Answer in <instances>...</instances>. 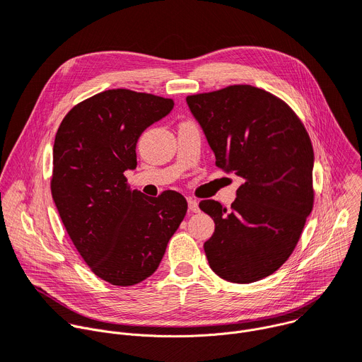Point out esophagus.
<instances>
[{
    "label": "esophagus",
    "mask_w": 362,
    "mask_h": 362,
    "mask_svg": "<svg viewBox=\"0 0 362 362\" xmlns=\"http://www.w3.org/2000/svg\"><path fill=\"white\" fill-rule=\"evenodd\" d=\"M187 202H188V209H189V211L191 213H198L199 211V207H198V202H197V199H194V198H188L187 199Z\"/></svg>",
    "instance_id": "1"
}]
</instances>
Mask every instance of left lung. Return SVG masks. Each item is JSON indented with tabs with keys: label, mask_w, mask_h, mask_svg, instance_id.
<instances>
[{
	"label": "left lung",
	"mask_w": 362,
	"mask_h": 362,
	"mask_svg": "<svg viewBox=\"0 0 362 362\" xmlns=\"http://www.w3.org/2000/svg\"><path fill=\"white\" fill-rule=\"evenodd\" d=\"M216 165L243 180L231 209L203 199L216 223L210 267L233 284L274 273L295 250L313 207V148L296 113L272 93L234 85L187 96Z\"/></svg>",
	"instance_id": "obj_1"
}]
</instances>
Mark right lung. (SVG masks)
Wrapping results in <instances>:
<instances>
[{"instance_id":"1","label":"right lung","mask_w":362,"mask_h":362,"mask_svg":"<svg viewBox=\"0 0 362 362\" xmlns=\"http://www.w3.org/2000/svg\"><path fill=\"white\" fill-rule=\"evenodd\" d=\"M173 99L112 89L76 105L53 146L52 195L67 234L90 270L115 286L149 277L187 213L177 191L146 197L124 173L136 168L141 134Z\"/></svg>"}]
</instances>
